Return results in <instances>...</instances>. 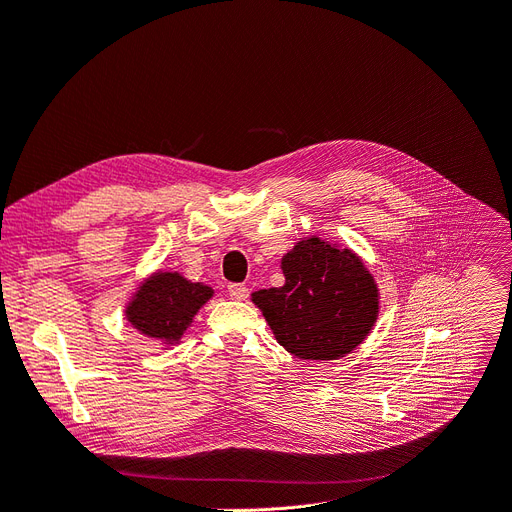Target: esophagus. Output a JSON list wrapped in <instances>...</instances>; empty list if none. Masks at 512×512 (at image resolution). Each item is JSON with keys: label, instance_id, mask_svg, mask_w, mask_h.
I'll list each match as a JSON object with an SVG mask.
<instances>
[{"label": "esophagus", "instance_id": "esophagus-1", "mask_svg": "<svg viewBox=\"0 0 512 512\" xmlns=\"http://www.w3.org/2000/svg\"><path fill=\"white\" fill-rule=\"evenodd\" d=\"M227 293H230L232 299H246V297H249V289H246L244 285H238V282H234V285L227 287Z\"/></svg>", "mask_w": 512, "mask_h": 512}]
</instances>
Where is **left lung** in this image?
Here are the masks:
<instances>
[{
    "mask_svg": "<svg viewBox=\"0 0 512 512\" xmlns=\"http://www.w3.org/2000/svg\"><path fill=\"white\" fill-rule=\"evenodd\" d=\"M282 272L285 285L253 293L282 348L308 361H331L363 342L380 304L361 259L308 238L285 255Z\"/></svg>",
    "mask_w": 512,
    "mask_h": 512,
    "instance_id": "1",
    "label": "left lung"
}]
</instances>
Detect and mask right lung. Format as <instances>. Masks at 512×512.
<instances>
[{
	"label": "right lung",
	"instance_id": "right-lung-1",
	"mask_svg": "<svg viewBox=\"0 0 512 512\" xmlns=\"http://www.w3.org/2000/svg\"><path fill=\"white\" fill-rule=\"evenodd\" d=\"M211 295V287L200 282H187L179 274H156L130 301L126 316L141 333L160 342H177Z\"/></svg>",
	"mask_w": 512,
	"mask_h": 512
}]
</instances>
